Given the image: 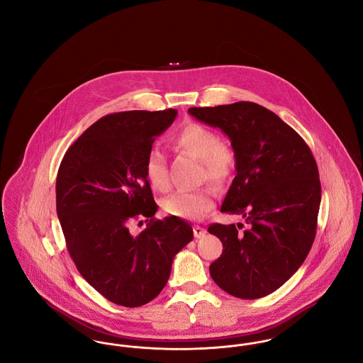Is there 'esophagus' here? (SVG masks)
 <instances>
[{
  "label": "esophagus",
  "mask_w": 363,
  "mask_h": 363,
  "mask_svg": "<svg viewBox=\"0 0 363 363\" xmlns=\"http://www.w3.org/2000/svg\"><path fill=\"white\" fill-rule=\"evenodd\" d=\"M193 233H194V237H196V238H203V237L206 235L207 230H206L204 227H201V225H194V227H193Z\"/></svg>",
  "instance_id": "obj_1"
}]
</instances>
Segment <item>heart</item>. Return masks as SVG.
I'll return each instance as SVG.
<instances>
[{
	"label": "heart",
	"instance_id": "1",
	"mask_svg": "<svg viewBox=\"0 0 363 363\" xmlns=\"http://www.w3.org/2000/svg\"><path fill=\"white\" fill-rule=\"evenodd\" d=\"M177 150L186 152L203 163V178L216 186H223L233 175L235 154L231 147L222 143L218 132L201 123L190 122L173 138ZM144 175L150 186L156 191L170 188L166 156L159 148H151L144 160ZM162 207L166 213L179 219H203L215 207L213 190L177 191L163 200Z\"/></svg>",
	"mask_w": 363,
	"mask_h": 363
}]
</instances>
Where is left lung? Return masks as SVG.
Segmentation results:
<instances>
[{
	"label": "left lung",
	"instance_id": "left-lung-1",
	"mask_svg": "<svg viewBox=\"0 0 363 363\" xmlns=\"http://www.w3.org/2000/svg\"><path fill=\"white\" fill-rule=\"evenodd\" d=\"M190 116L231 140L237 175L220 211L247 228L213 225L223 243L209 265L225 293L257 299L277 291L306 259L315 237L321 184L309 145L275 113L253 102L190 107Z\"/></svg>",
	"mask_w": 363,
	"mask_h": 363
}]
</instances>
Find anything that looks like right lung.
Here are the masks:
<instances>
[{
	"label": "right lung",
	"instance_id": "add662e5",
	"mask_svg": "<svg viewBox=\"0 0 363 363\" xmlns=\"http://www.w3.org/2000/svg\"><path fill=\"white\" fill-rule=\"evenodd\" d=\"M177 113L104 116L70 145L57 174V215L70 257L98 293L126 308L159 295L175 255L193 240L185 220L154 219L157 206L144 175L147 152ZM143 218L147 228L132 236L128 225Z\"/></svg>",
	"mask_w": 363,
	"mask_h": 363
}]
</instances>
